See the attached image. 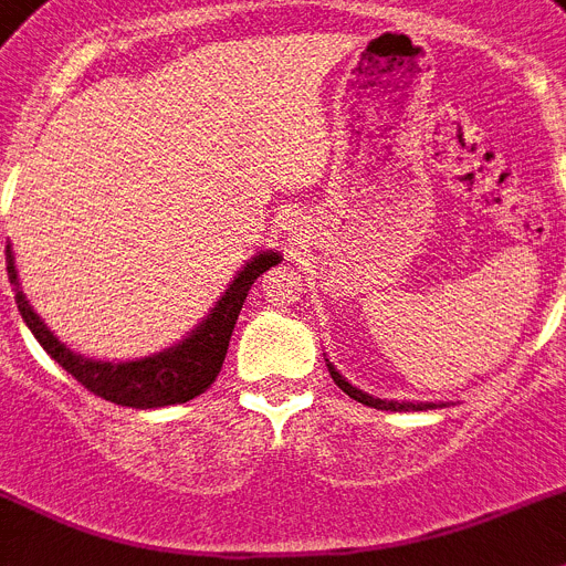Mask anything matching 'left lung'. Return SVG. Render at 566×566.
<instances>
[{
  "label": "left lung",
  "instance_id": "obj_1",
  "mask_svg": "<svg viewBox=\"0 0 566 566\" xmlns=\"http://www.w3.org/2000/svg\"><path fill=\"white\" fill-rule=\"evenodd\" d=\"M326 358V356H324ZM326 367H329V376H333L335 385L344 390V394L349 396V399L361 401V405H367V408H376V410H431V408H442V401H396V399H378V396L373 394H364V390H358L356 385H349L347 378L340 376V370L335 367L329 358H326Z\"/></svg>",
  "mask_w": 566,
  "mask_h": 566
}]
</instances>
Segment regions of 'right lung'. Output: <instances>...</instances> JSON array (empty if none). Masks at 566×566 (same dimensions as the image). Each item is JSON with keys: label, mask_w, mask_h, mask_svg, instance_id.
<instances>
[{"label": "right lung", "mask_w": 566, "mask_h": 566, "mask_svg": "<svg viewBox=\"0 0 566 566\" xmlns=\"http://www.w3.org/2000/svg\"><path fill=\"white\" fill-rule=\"evenodd\" d=\"M4 260H8V280H11L13 292H17V310H20L28 329L40 340V347L65 373H72L86 390H92L101 399L124 405V408L149 410L190 401L213 385V378H217V373L222 370V361H226L228 340H231L242 303L249 297L251 283L265 269L277 265L283 256L277 251H260V254L251 256L249 263L237 272V277L228 283L222 297L213 303V310L179 344H172L161 353H153V356L133 358V361H97V358H86L81 353H74L72 347H65L63 340L45 326V321L36 315L34 306L28 303L11 242L4 249Z\"/></svg>", "instance_id": "right-lung-1"}]
</instances>
